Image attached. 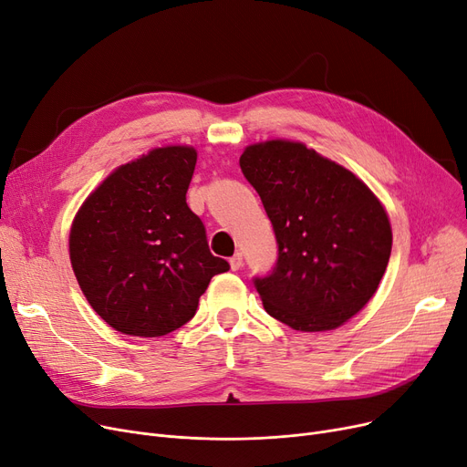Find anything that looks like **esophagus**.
Wrapping results in <instances>:
<instances>
[{"label":"esophagus","mask_w":467,"mask_h":467,"mask_svg":"<svg viewBox=\"0 0 467 467\" xmlns=\"http://www.w3.org/2000/svg\"><path fill=\"white\" fill-rule=\"evenodd\" d=\"M230 265H232V270L234 272H237L241 265H243V254L241 253H235L232 258H230Z\"/></svg>","instance_id":"esophagus-1"}]
</instances>
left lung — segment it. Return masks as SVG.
<instances>
[{
    "instance_id": "8db88e82",
    "label": "left lung",
    "mask_w": 467,
    "mask_h": 467,
    "mask_svg": "<svg viewBox=\"0 0 467 467\" xmlns=\"http://www.w3.org/2000/svg\"><path fill=\"white\" fill-rule=\"evenodd\" d=\"M243 176L272 220L277 260L253 277L264 309L295 330H332L372 298L391 254L389 220L348 169L300 142L249 146Z\"/></svg>"
}]
</instances>
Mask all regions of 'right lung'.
<instances>
[{
  "label": "right lung",
  "mask_w": 467,
  "mask_h": 467,
  "mask_svg": "<svg viewBox=\"0 0 467 467\" xmlns=\"http://www.w3.org/2000/svg\"><path fill=\"white\" fill-rule=\"evenodd\" d=\"M197 153L151 150L87 197L70 232V260L95 312L130 337H163L197 312L209 281L230 270L209 251L186 203Z\"/></svg>",
  "instance_id": "add662e5"
}]
</instances>
